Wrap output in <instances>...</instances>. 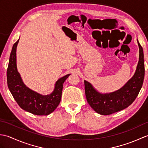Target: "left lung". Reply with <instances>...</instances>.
<instances>
[{
	"mask_svg": "<svg viewBox=\"0 0 148 148\" xmlns=\"http://www.w3.org/2000/svg\"><path fill=\"white\" fill-rule=\"evenodd\" d=\"M139 48V62L133 77L120 89L111 93H102L92 84L84 80V89L88 103L94 111L101 115H109L120 111L131 105L142 88L144 77V53L137 40Z\"/></svg>",
	"mask_w": 148,
	"mask_h": 148,
	"instance_id": "obj_1",
	"label": "left lung"
}]
</instances>
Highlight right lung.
<instances>
[{
	"label": "right lung",
	"mask_w": 148,
	"mask_h": 148,
	"mask_svg": "<svg viewBox=\"0 0 148 148\" xmlns=\"http://www.w3.org/2000/svg\"><path fill=\"white\" fill-rule=\"evenodd\" d=\"M19 39L12 46L9 57L7 70L9 90L21 109L33 114L47 116L54 111L59 105L62 98L63 84L71 74L56 81L54 90L49 95H42L30 89L23 82L17 69L16 48Z\"/></svg>",
	"instance_id": "1"
}]
</instances>
